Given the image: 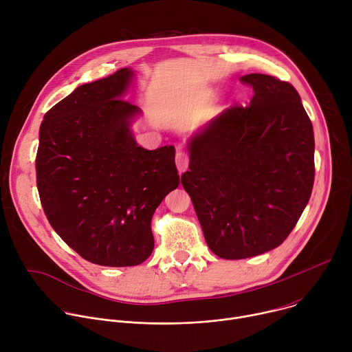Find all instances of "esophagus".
I'll return each instance as SVG.
<instances>
[{
    "label": "esophagus",
    "mask_w": 352,
    "mask_h": 352,
    "mask_svg": "<svg viewBox=\"0 0 352 352\" xmlns=\"http://www.w3.org/2000/svg\"><path fill=\"white\" fill-rule=\"evenodd\" d=\"M188 163H189V159H188V155L185 152H178L175 155V164H177V168H178L179 174L186 170Z\"/></svg>",
    "instance_id": "1"
}]
</instances>
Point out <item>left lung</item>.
Segmentation results:
<instances>
[{"mask_svg": "<svg viewBox=\"0 0 352 352\" xmlns=\"http://www.w3.org/2000/svg\"><path fill=\"white\" fill-rule=\"evenodd\" d=\"M248 107H230L188 140L190 196L212 252L227 261L284 242L307 208L315 179L312 122L295 87L248 74Z\"/></svg>", "mask_w": 352, "mask_h": 352, "instance_id": "1", "label": "left lung"}]
</instances>
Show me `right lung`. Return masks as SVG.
I'll return each instance as SVG.
<instances>
[{"mask_svg":"<svg viewBox=\"0 0 352 352\" xmlns=\"http://www.w3.org/2000/svg\"><path fill=\"white\" fill-rule=\"evenodd\" d=\"M132 68L78 86L40 125L37 189L63 241L87 262L125 267L153 252V213L179 184L174 146L147 150L132 126L143 114L126 102Z\"/></svg>","mask_w":352,"mask_h":352,"instance_id":"obj_1","label":"right lung"}]
</instances>
